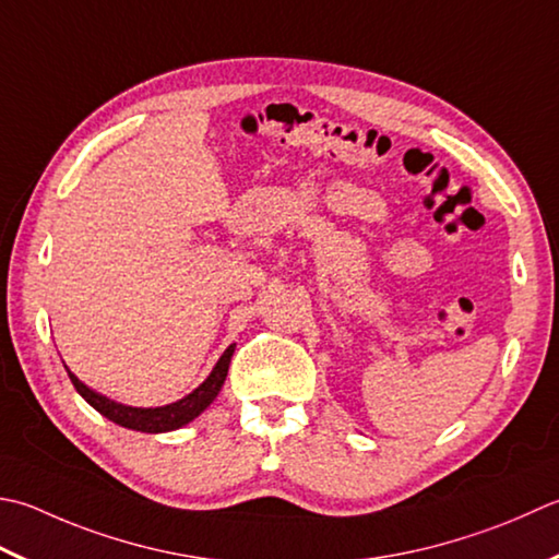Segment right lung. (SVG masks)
I'll return each instance as SVG.
<instances>
[{
    "label": "right lung",
    "instance_id": "add662e5",
    "mask_svg": "<svg viewBox=\"0 0 559 559\" xmlns=\"http://www.w3.org/2000/svg\"><path fill=\"white\" fill-rule=\"evenodd\" d=\"M233 354H235V344H229L225 348V354L221 356V360H217L215 368L211 370V376H207L201 385L191 392V395H186L179 402L164 404V407H128V404L114 402L104 395H98L96 390L86 388L68 366L64 368H68V376L72 380L74 390L80 392V395L90 402L98 414H104L106 419L142 433H164V431L181 429V426L193 421L199 414H203L207 407H211V402L217 397V392H221L223 382L227 378L229 358H233Z\"/></svg>",
    "mask_w": 559,
    "mask_h": 559
}]
</instances>
